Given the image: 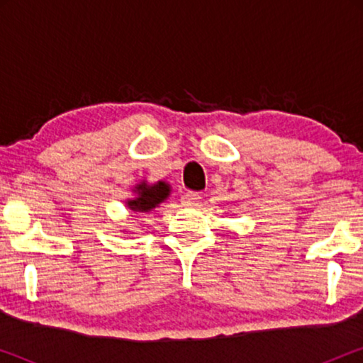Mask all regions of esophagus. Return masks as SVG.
<instances>
[{
    "label": "esophagus",
    "instance_id": "1",
    "mask_svg": "<svg viewBox=\"0 0 363 363\" xmlns=\"http://www.w3.org/2000/svg\"><path fill=\"white\" fill-rule=\"evenodd\" d=\"M201 196L198 195V193H193V191H188L185 195L182 196V205L183 206H188V208H193V206H198V203H200Z\"/></svg>",
    "mask_w": 363,
    "mask_h": 363
}]
</instances>
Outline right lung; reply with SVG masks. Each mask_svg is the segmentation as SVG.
<instances>
[{"instance_id": "right-lung-1", "label": "right lung", "mask_w": 363, "mask_h": 363, "mask_svg": "<svg viewBox=\"0 0 363 363\" xmlns=\"http://www.w3.org/2000/svg\"><path fill=\"white\" fill-rule=\"evenodd\" d=\"M133 191L137 193L135 198L127 200V206L132 211L138 213H150L153 208H157L162 201H165L168 195H170V185L165 182H157L153 185L143 180L133 188Z\"/></svg>"}]
</instances>
